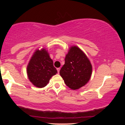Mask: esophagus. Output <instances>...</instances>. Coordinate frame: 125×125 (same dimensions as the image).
I'll return each mask as SVG.
<instances>
[{"label": "esophagus", "instance_id": "1", "mask_svg": "<svg viewBox=\"0 0 125 125\" xmlns=\"http://www.w3.org/2000/svg\"><path fill=\"white\" fill-rule=\"evenodd\" d=\"M60 70H61V69H60L59 67V68H57V71H58V73H59Z\"/></svg>", "mask_w": 125, "mask_h": 125}]
</instances>
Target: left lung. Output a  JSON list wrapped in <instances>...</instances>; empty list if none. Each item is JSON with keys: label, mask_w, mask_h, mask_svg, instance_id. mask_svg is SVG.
<instances>
[{"label": "left lung", "mask_w": 125, "mask_h": 125, "mask_svg": "<svg viewBox=\"0 0 125 125\" xmlns=\"http://www.w3.org/2000/svg\"><path fill=\"white\" fill-rule=\"evenodd\" d=\"M92 72V66L86 54L76 46L70 47L59 72L65 84L71 89H79L89 81Z\"/></svg>", "instance_id": "left-lung-1"}]
</instances>
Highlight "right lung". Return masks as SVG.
I'll list each match as a JSON object with an SVG mask.
<instances>
[{
    "label": "right lung",
    "instance_id": "right-lung-1",
    "mask_svg": "<svg viewBox=\"0 0 125 125\" xmlns=\"http://www.w3.org/2000/svg\"><path fill=\"white\" fill-rule=\"evenodd\" d=\"M28 77L31 82L39 88L48 84L53 76L58 73L54 67L53 62L50 58L46 49H36L30 59L26 69Z\"/></svg>",
    "mask_w": 125,
    "mask_h": 125
}]
</instances>
